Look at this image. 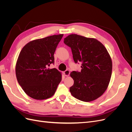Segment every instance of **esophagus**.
<instances>
[{"instance_id":"obj_1","label":"esophagus","mask_w":132,"mask_h":132,"mask_svg":"<svg viewBox=\"0 0 132 132\" xmlns=\"http://www.w3.org/2000/svg\"><path fill=\"white\" fill-rule=\"evenodd\" d=\"M64 74L66 77H68L70 74V71L69 70H66L65 71H64Z\"/></svg>"}]
</instances>
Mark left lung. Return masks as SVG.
<instances>
[{
  "label": "left lung",
  "instance_id": "8db88e82",
  "mask_svg": "<svg viewBox=\"0 0 132 132\" xmlns=\"http://www.w3.org/2000/svg\"><path fill=\"white\" fill-rule=\"evenodd\" d=\"M64 43L70 47L75 63L81 62L80 72L73 71L70 74L74 80L71 94L84 102L100 97L109 86L112 70L105 47L96 39L77 34L68 36Z\"/></svg>",
  "mask_w": 132,
  "mask_h": 132
}]
</instances>
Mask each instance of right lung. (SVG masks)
Listing matches in <instances>:
<instances>
[{
	"label": "right lung",
	"instance_id": "1",
	"mask_svg": "<svg viewBox=\"0 0 132 132\" xmlns=\"http://www.w3.org/2000/svg\"><path fill=\"white\" fill-rule=\"evenodd\" d=\"M63 34L32 41L22 48L15 67L18 81L30 97L48 98L54 94L62 80L61 72L47 68L54 64V53Z\"/></svg>",
	"mask_w": 132,
	"mask_h": 132
}]
</instances>
